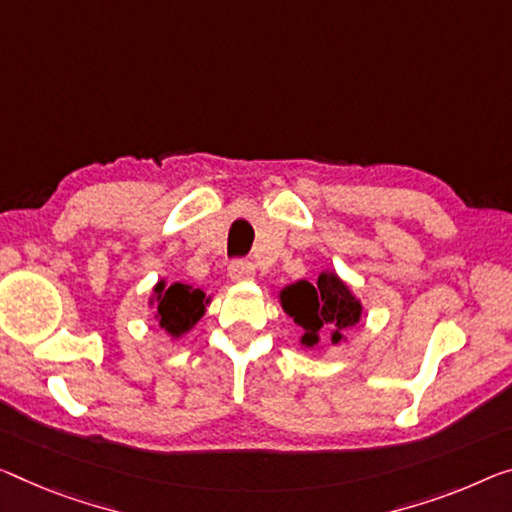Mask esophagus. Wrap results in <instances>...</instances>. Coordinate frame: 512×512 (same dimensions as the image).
<instances>
[{
	"label": "esophagus",
	"instance_id": "34e87169",
	"mask_svg": "<svg viewBox=\"0 0 512 512\" xmlns=\"http://www.w3.org/2000/svg\"><path fill=\"white\" fill-rule=\"evenodd\" d=\"M229 277L233 281H247L254 277V265L245 261V258H235V261H231L229 265Z\"/></svg>",
	"mask_w": 512,
	"mask_h": 512
}]
</instances>
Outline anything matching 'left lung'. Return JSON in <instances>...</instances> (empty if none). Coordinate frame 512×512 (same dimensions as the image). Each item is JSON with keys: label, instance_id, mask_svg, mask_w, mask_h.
<instances>
[{"label": "left lung", "instance_id": "8db88e82", "mask_svg": "<svg viewBox=\"0 0 512 512\" xmlns=\"http://www.w3.org/2000/svg\"><path fill=\"white\" fill-rule=\"evenodd\" d=\"M281 304L302 327L306 348L318 343L320 332H332V341L338 343L345 329L355 325L361 316V304L334 272H322L316 286L309 281H297L283 288Z\"/></svg>", "mask_w": 512, "mask_h": 512}]
</instances>
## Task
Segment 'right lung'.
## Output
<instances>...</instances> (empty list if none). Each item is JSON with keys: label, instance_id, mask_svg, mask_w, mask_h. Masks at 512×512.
<instances>
[{"label": "right lung", "instance_id": "1", "mask_svg": "<svg viewBox=\"0 0 512 512\" xmlns=\"http://www.w3.org/2000/svg\"><path fill=\"white\" fill-rule=\"evenodd\" d=\"M155 295V318L160 320V327L174 336L190 332L206 313V293L185 283L164 286V281H160L155 286Z\"/></svg>", "mask_w": 512, "mask_h": 512}]
</instances>
